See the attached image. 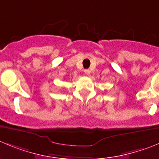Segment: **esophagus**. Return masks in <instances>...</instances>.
Here are the masks:
<instances>
[{
	"label": "esophagus",
	"mask_w": 159,
	"mask_h": 159,
	"mask_svg": "<svg viewBox=\"0 0 159 159\" xmlns=\"http://www.w3.org/2000/svg\"><path fill=\"white\" fill-rule=\"evenodd\" d=\"M84 72L85 73V75H89L90 73H91V70H89V69H87V70H84Z\"/></svg>",
	"instance_id": "esophagus-1"
}]
</instances>
